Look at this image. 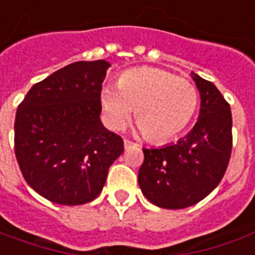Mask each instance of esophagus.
<instances>
[{
  "mask_svg": "<svg viewBox=\"0 0 255 255\" xmlns=\"http://www.w3.org/2000/svg\"><path fill=\"white\" fill-rule=\"evenodd\" d=\"M124 145H125V149H129V148H131V147H136L137 144L136 142L130 141V140H128V138H125Z\"/></svg>",
  "mask_w": 255,
  "mask_h": 255,
  "instance_id": "esophagus-1",
  "label": "esophagus"
}]
</instances>
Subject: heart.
<instances>
[{"instance_id": "obj_1", "label": "heart", "mask_w": 255, "mask_h": 255, "mask_svg": "<svg viewBox=\"0 0 255 255\" xmlns=\"http://www.w3.org/2000/svg\"><path fill=\"white\" fill-rule=\"evenodd\" d=\"M100 100L113 128L122 129L136 110V124L145 138L165 142L192 122L199 95L188 79L162 68L140 67L121 74L117 88H103Z\"/></svg>"}]
</instances>
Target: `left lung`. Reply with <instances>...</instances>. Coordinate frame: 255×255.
<instances>
[{"mask_svg": "<svg viewBox=\"0 0 255 255\" xmlns=\"http://www.w3.org/2000/svg\"><path fill=\"white\" fill-rule=\"evenodd\" d=\"M199 119L188 136L160 148H142L138 185L162 209H185L205 199L223 180L232 152V114L216 85L194 74Z\"/></svg>", "mask_w": 255, "mask_h": 255, "instance_id": "1", "label": "left lung"}]
</instances>
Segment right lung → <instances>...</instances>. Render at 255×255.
<instances>
[{
    "mask_svg": "<svg viewBox=\"0 0 255 255\" xmlns=\"http://www.w3.org/2000/svg\"><path fill=\"white\" fill-rule=\"evenodd\" d=\"M110 63L75 61L28 90L15 119V155L27 184L67 206L96 199L124 140L100 121Z\"/></svg>",
    "mask_w": 255,
    "mask_h": 255,
    "instance_id": "add662e5",
    "label": "right lung"
}]
</instances>
